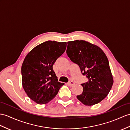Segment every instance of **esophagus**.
Instances as JSON below:
<instances>
[{
  "label": "esophagus",
  "mask_w": 130,
  "mask_h": 130,
  "mask_svg": "<svg viewBox=\"0 0 130 130\" xmlns=\"http://www.w3.org/2000/svg\"><path fill=\"white\" fill-rule=\"evenodd\" d=\"M67 84L68 85H69V86H72V85H73L74 84V83L73 81H71V82H69V83H68Z\"/></svg>",
  "instance_id": "obj_1"
}]
</instances>
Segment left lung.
<instances>
[{"instance_id": "obj_1", "label": "left lung", "mask_w": 130, "mask_h": 130, "mask_svg": "<svg viewBox=\"0 0 130 130\" xmlns=\"http://www.w3.org/2000/svg\"><path fill=\"white\" fill-rule=\"evenodd\" d=\"M67 43L69 58L79 66L88 79L81 84L83 91L77 99L87 106L98 104L107 96L113 83L108 59L99 47L88 41L75 40Z\"/></svg>"}]
</instances>
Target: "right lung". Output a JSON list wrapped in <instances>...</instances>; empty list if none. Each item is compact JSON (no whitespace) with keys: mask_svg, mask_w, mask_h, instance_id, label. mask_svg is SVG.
I'll return each instance as SVG.
<instances>
[{"mask_svg":"<svg viewBox=\"0 0 130 130\" xmlns=\"http://www.w3.org/2000/svg\"><path fill=\"white\" fill-rule=\"evenodd\" d=\"M66 47V42L47 41L34 47L25 57L21 67L22 84L27 95L37 104L50 102L64 84L58 82L53 65Z\"/></svg>","mask_w":130,"mask_h":130,"instance_id":"obj_1","label":"right lung"}]
</instances>
